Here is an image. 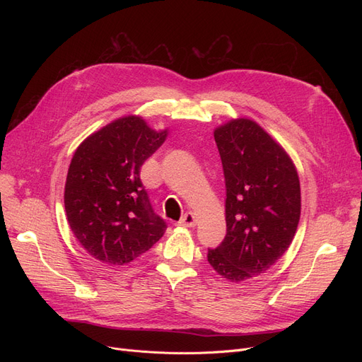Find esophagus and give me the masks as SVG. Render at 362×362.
<instances>
[{"label":"esophagus","mask_w":362,"mask_h":362,"mask_svg":"<svg viewBox=\"0 0 362 362\" xmlns=\"http://www.w3.org/2000/svg\"><path fill=\"white\" fill-rule=\"evenodd\" d=\"M195 224H197V218L192 213H186L179 221V226H183V227H194Z\"/></svg>","instance_id":"1"}]
</instances>
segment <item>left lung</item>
Instances as JSON below:
<instances>
[{"label": "left lung", "instance_id": "left-lung-1", "mask_svg": "<svg viewBox=\"0 0 362 362\" xmlns=\"http://www.w3.org/2000/svg\"><path fill=\"white\" fill-rule=\"evenodd\" d=\"M226 183V236L208 250L213 269L232 281L269 270L288 251L300 216L296 168L269 133L248 119L214 132Z\"/></svg>", "mask_w": 362, "mask_h": 362}]
</instances>
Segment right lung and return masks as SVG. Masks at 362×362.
<instances>
[{"instance_id":"add662e5","label":"right lung","mask_w":362,"mask_h":362,"mask_svg":"<svg viewBox=\"0 0 362 362\" xmlns=\"http://www.w3.org/2000/svg\"><path fill=\"white\" fill-rule=\"evenodd\" d=\"M156 132L129 116L93 133L71 158L64 206L71 232L103 262L123 265L158 242L167 229L141 180V167L163 145Z\"/></svg>"}]
</instances>
